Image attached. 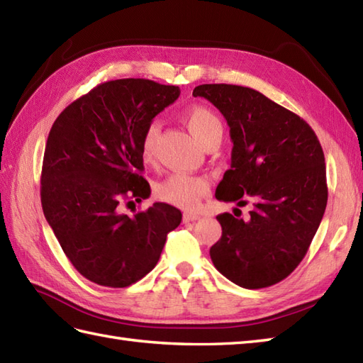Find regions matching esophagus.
I'll list each match as a JSON object with an SVG mask.
<instances>
[{
    "label": "esophagus",
    "mask_w": 363,
    "mask_h": 363,
    "mask_svg": "<svg viewBox=\"0 0 363 363\" xmlns=\"http://www.w3.org/2000/svg\"><path fill=\"white\" fill-rule=\"evenodd\" d=\"M184 221L186 223H189V221H196V220H199L201 218V213H198V212H184Z\"/></svg>",
    "instance_id": "34e87169"
}]
</instances>
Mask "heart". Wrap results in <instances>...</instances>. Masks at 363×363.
Wrapping results in <instances>:
<instances>
[{
    "label": "heart",
    "mask_w": 363,
    "mask_h": 363,
    "mask_svg": "<svg viewBox=\"0 0 363 363\" xmlns=\"http://www.w3.org/2000/svg\"><path fill=\"white\" fill-rule=\"evenodd\" d=\"M184 121H186L190 133L196 137V140L203 146L215 140H221L223 123L218 115L209 107L195 104L190 106L184 112ZM159 138L157 125H150L145 129L140 142V154L145 162H151L156 151V143ZM209 191V182L201 176H189L176 173L165 177L164 181L156 186V196L167 204H172L182 209H191L195 207Z\"/></svg>",
    "instance_id": "1"
}]
</instances>
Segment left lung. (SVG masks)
Returning a JSON list of instances; mask_svg holds the SVG:
<instances>
[{"label": "left lung", "instance_id": "left-lung-1", "mask_svg": "<svg viewBox=\"0 0 363 363\" xmlns=\"http://www.w3.org/2000/svg\"><path fill=\"white\" fill-rule=\"evenodd\" d=\"M206 98L226 118L230 168L215 196L252 201L250 218L217 217L223 234L211 248L215 268L243 289L285 279L304 259L328 203L325 154L313 129L260 91L230 84H203ZM238 211V209H235Z\"/></svg>", "mask_w": 363, "mask_h": 363}]
</instances>
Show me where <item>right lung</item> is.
Masks as SVG:
<instances>
[{"label": "right lung", "mask_w": 363, "mask_h": 363, "mask_svg": "<svg viewBox=\"0 0 363 363\" xmlns=\"http://www.w3.org/2000/svg\"><path fill=\"white\" fill-rule=\"evenodd\" d=\"M176 86L150 79L99 84L65 107L45 146L42 207L68 260L89 281L123 289L159 262L182 213L154 203L133 217L121 203L151 195L140 142L152 118L179 98Z\"/></svg>", "instance_id": "right-lung-1"}]
</instances>
